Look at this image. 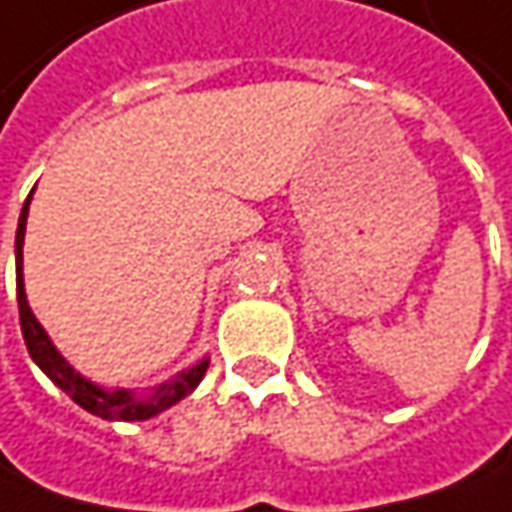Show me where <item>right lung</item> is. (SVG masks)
Returning a JSON list of instances; mask_svg holds the SVG:
<instances>
[{
    "instance_id": "1",
    "label": "right lung",
    "mask_w": 512,
    "mask_h": 512,
    "mask_svg": "<svg viewBox=\"0 0 512 512\" xmlns=\"http://www.w3.org/2000/svg\"><path fill=\"white\" fill-rule=\"evenodd\" d=\"M28 205L22 207V216H19V227H16V302H19V325H22V336L28 344V353L33 362L42 367V373L48 376L50 382L56 384L59 390H65L73 402L79 407H85L93 416H102L108 422H145L150 416L168 410L176 402H182L187 393L196 390V384L202 382L207 364L210 359H202L199 364H193L190 370H182L179 376H173L170 382L159 384L150 396L139 399L136 393L130 390H105L99 384H93L85 376H79L73 367H70L62 353L53 347L50 336L45 333V327L36 322L33 310L28 305V296H25V276H22V245H25V225H28Z\"/></svg>"
}]
</instances>
